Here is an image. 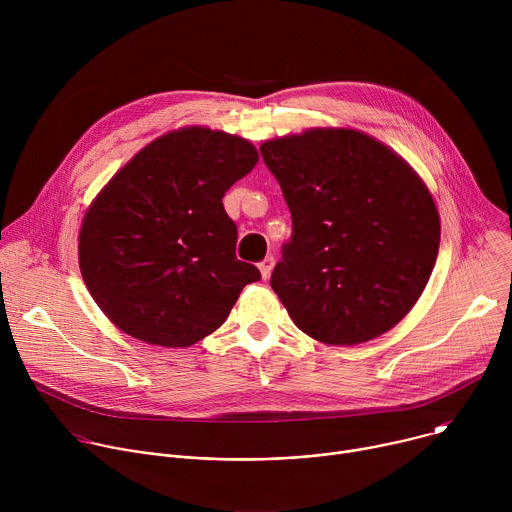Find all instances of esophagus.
I'll list each match as a JSON object with an SVG mask.
<instances>
[{
	"label": "esophagus",
	"mask_w": 512,
	"mask_h": 512,
	"mask_svg": "<svg viewBox=\"0 0 512 512\" xmlns=\"http://www.w3.org/2000/svg\"><path fill=\"white\" fill-rule=\"evenodd\" d=\"M273 265H275V259L269 255V257H265L261 263H259V271H261V277L263 279H269V275H271V271H273Z\"/></svg>",
	"instance_id": "34e87169"
}]
</instances>
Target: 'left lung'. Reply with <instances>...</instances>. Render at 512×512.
I'll return each instance as SVG.
<instances>
[{
  "mask_svg": "<svg viewBox=\"0 0 512 512\" xmlns=\"http://www.w3.org/2000/svg\"><path fill=\"white\" fill-rule=\"evenodd\" d=\"M259 150L291 212L271 287L294 324L340 346L399 324L440 249V214L413 168L356 129H308Z\"/></svg>",
  "mask_w": 512,
  "mask_h": 512,
  "instance_id": "left-lung-1",
  "label": "left lung"
}]
</instances>
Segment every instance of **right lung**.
<instances>
[{
    "label": "right lung",
    "instance_id": "right-lung-1",
    "mask_svg": "<svg viewBox=\"0 0 512 512\" xmlns=\"http://www.w3.org/2000/svg\"><path fill=\"white\" fill-rule=\"evenodd\" d=\"M257 160L243 137L184 127L145 145L99 192L81 227L79 265L117 328L184 348L229 318L261 273L235 255L223 196Z\"/></svg>",
    "mask_w": 512,
    "mask_h": 512
}]
</instances>
